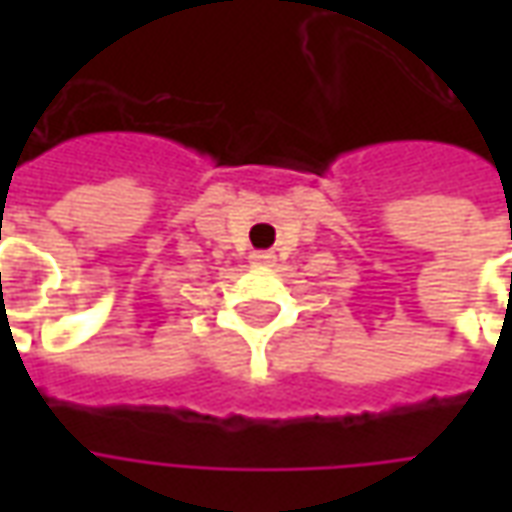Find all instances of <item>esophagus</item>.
Instances as JSON below:
<instances>
[{
  "label": "esophagus",
  "mask_w": 512,
  "mask_h": 512,
  "mask_svg": "<svg viewBox=\"0 0 512 512\" xmlns=\"http://www.w3.org/2000/svg\"><path fill=\"white\" fill-rule=\"evenodd\" d=\"M249 260H252L255 266H271V263H274V255H271V252H252Z\"/></svg>",
  "instance_id": "obj_1"
}]
</instances>
